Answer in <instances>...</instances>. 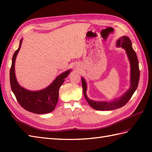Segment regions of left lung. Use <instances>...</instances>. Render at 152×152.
Returning a JSON list of instances; mask_svg holds the SVG:
<instances>
[{"mask_svg": "<svg viewBox=\"0 0 152 152\" xmlns=\"http://www.w3.org/2000/svg\"><path fill=\"white\" fill-rule=\"evenodd\" d=\"M117 47H121L125 50L131 65V85L130 88L124 95L118 99L113 100L110 102L95 101L88 97L86 95L87 84L85 79L82 77V83L83 95L88 104L91 107L97 110H112L119 108L125 105L129 101L133 93L136 91L140 78V70L138 66V61L137 54L133 49L131 40L127 37H122L118 40L116 43Z\"/></svg>", "mask_w": 152, "mask_h": 152, "instance_id": "obj_1", "label": "left lung"}]
</instances>
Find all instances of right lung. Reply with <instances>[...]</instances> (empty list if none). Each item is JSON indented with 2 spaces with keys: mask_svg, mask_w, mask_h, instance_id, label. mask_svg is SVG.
Instances as JSON below:
<instances>
[{
  "mask_svg": "<svg viewBox=\"0 0 152 152\" xmlns=\"http://www.w3.org/2000/svg\"><path fill=\"white\" fill-rule=\"evenodd\" d=\"M23 39L19 42L18 49L12 57V66L10 72L11 89L19 104L26 110L34 114H47L52 112L59 99V90L70 72V69L61 74L46 88L40 91H32L22 88L18 83L15 74V61L21 48Z\"/></svg>",
  "mask_w": 152,
  "mask_h": 152,
  "instance_id": "right-lung-1",
  "label": "right lung"
}]
</instances>
